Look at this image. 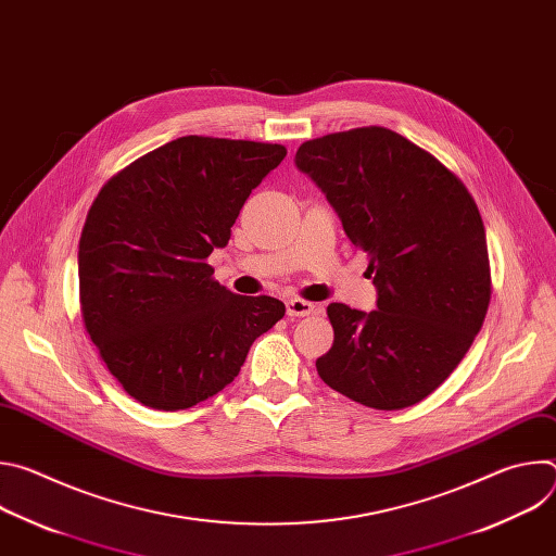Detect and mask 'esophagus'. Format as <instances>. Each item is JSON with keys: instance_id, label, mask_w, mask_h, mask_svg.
<instances>
[{"instance_id": "34e87169", "label": "esophagus", "mask_w": 556, "mask_h": 556, "mask_svg": "<svg viewBox=\"0 0 556 556\" xmlns=\"http://www.w3.org/2000/svg\"><path fill=\"white\" fill-rule=\"evenodd\" d=\"M286 309H288V316H309L316 309V305L305 299H288Z\"/></svg>"}]
</instances>
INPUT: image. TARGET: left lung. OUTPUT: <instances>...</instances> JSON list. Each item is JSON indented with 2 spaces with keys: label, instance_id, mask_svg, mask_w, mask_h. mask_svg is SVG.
Returning a JSON list of instances; mask_svg holds the SVG:
<instances>
[{
  "label": "left lung",
  "instance_id": "1",
  "mask_svg": "<svg viewBox=\"0 0 556 556\" xmlns=\"http://www.w3.org/2000/svg\"><path fill=\"white\" fill-rule=\"evenodd\" d=\"M294 163L367 253L378 290L371 312L328 305L334 343L316 371L371 409L425 401L459 365L491 303L478 204L435 155L387 127L307 140Z\"/></svg>",
  "mask_w": 556,
  "mask_h": 556
}]
</instances>
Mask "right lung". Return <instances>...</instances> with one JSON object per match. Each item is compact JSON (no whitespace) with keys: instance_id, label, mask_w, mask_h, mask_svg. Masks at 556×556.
Instances as JSON below:
<instances>
[{"instance_id":"1","label":"right lung","mask_w":556,"mask_h":556,"mask_svg":"<svg viewBox=\"0 0 556 556\" xmlns=\"http://www.w3.org/2000/svg\"><path fill=\"white\" fill-rule=\"evenodd\" d=\"M283 144L182 136L112 176L78 242V301L110 374L144 407L189 409L240 374L286 305L242 296L206 264Z\"/></svg>"}]
</instances>
